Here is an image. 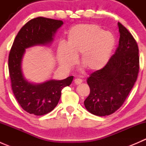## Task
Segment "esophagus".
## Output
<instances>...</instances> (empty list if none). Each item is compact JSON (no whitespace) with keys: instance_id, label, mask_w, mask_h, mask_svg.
<instances>
[{"instance_id":"1","label":"esophagus","mask_w":146,"mask_h":146,"mask_svg":"<svg viewBox=\"0 0 146 146\" xmlns=\"http://www.w3.org/2000/svg\"><path fill=\"white\" fill-rule=\"evenodd\" d=\"M74 82L76 84V85H79V84H80L81 82H82V79L80 78H76L74 80Z\"/></svg>"}]
</instances>
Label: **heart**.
I'll return each mask as SVG.
<instances>
[{
  "label": "heart",
  "instance_id": "obj_1",
  "mask_svg": "<svg viewBox=\"0 0 146 146\" xmlns=\"http://www.w3.org/2000/svg\"><path fill=\"white\" fill-rule=\"evenodd\" d=\"M114 46L115 38L110 32L97 25H78L69 31L67 44H58V62L70 68L76 64V56L81 54L82 66L90 71H96L108 62Z\"/></svg>",
  "mask_w": 146,
  "mask_h": 146
}]
</instances>
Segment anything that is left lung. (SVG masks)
<instances>
[{"label":"left lung","mask_w":146,"mask_h":146,"mask_svg":"<svg viewBox=\"0 0 146 146\" xmlns=\"http://www.w3.org/2000/svg\"><path fill=\"white\" fill-rule=\"evenodd\" d=\"M118 26L120 38L114 54L87 80L90 92L84 104L88 111L100 117L110 115L121 107L139 72L136 41L123 25L118 23Z\"/></svg>","instance_id":"1"}]
</instances>
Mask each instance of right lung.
<instances>
[{"mask_svg": "<svg viewBox=\"0 0 146 146\" xmlns=\"http://www.w3.org/2000/svg\"><path fill=\"white\" fill-rule=\"evenodd\" d=\"M63 21L37 17L28 21L17 33L8 56V69L11 87L16 100L22 108L29 114L44 115L58 104L61 90L69 86L73 76L62 80H49L39 85L25 80L21 61L25 48L36 44H46L52 41L54 33Z\"/></svg>", "mask_w": 146, "mask_h": 146, "instance_id": "obj_1", "label": "right lung"}]
</instances>
